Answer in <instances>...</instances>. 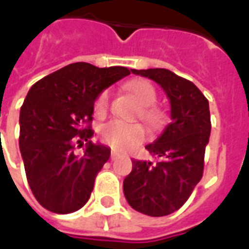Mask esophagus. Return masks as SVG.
Returning a JSON list of instances; mask_svg holds the SVG:
<instances>
[{
    "instance_id": "34e87169",
    "label": "esophagus",
    "mask_w": 249,
    "mask_h": 249,
    "mask_svg": "<svg viewBox=\"0 0 249 249\" xmlns=\"http://www.w3.org/2000/svg\"><path fill=\"white\" fill-rule=\"evenodd\" d=\"M117 160V153L116 152H112L110 153V161H116Z\"/></svg>"
}]
</instances>
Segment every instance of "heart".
Instances as JSON below:
<instances>
[{"instance_id": "heart-1", "label": "heart", "mask_w": 249, "mask_h": 249, "mask_svg": "<svg viewBox=\"0 0 249 249\" xmlns=\"http://www.w3.org/2000/svg\"><path fill=\"white\" fill-rule=\"evenodd\" d=\"M126 89L140 104L136 116L148 126L151 132L161 129L165 124L167 116L165 112L155 104L157 100L155 87L146 80L136 78L126 85ZM108 108L109 92L103 90L94 100L93 110L98 117H103L108 112ZM98 136L105 145L110 146L114 151L126 152L136 148L145 140L146 133L144 126L139 123H124L120 120H112L101 125Z\"/></svg>"}]
</instances>
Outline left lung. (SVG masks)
<instances>
[{
  "instance_id": "1",
  "label": "left lung",
  "mask_w": 249,
  "mask_h": 249,
  "mask_svg": "<svg viewBox=\"0 0 249 249\" xmlns=\"http://www.w3.org/2000/svg\"><path fill=\"white\" fill-rule=\"evenodd\" d=\"M132 73L161 85L171 100V123L155 144L145 146L156 161L133 160L124 195L141 213L167 216L183 207L203 178L211 135L209 104L192 81L168 69H132Z\"/></svg>"
}]
</instances>
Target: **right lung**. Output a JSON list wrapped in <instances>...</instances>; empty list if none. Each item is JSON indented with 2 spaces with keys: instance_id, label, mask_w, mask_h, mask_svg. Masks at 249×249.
Here are the masks:
<instances>
[{
  "instance_id": "add662e5",
  "label": "right lung",
  "mask_w": 249,
  "mask_h": 249,
  "mask_svg": "<svg viewBox=\"0 0 249 249\" xmlns=\"http://www.w3.org/2000/svg\"><path fill=\"white\" fill-rule=\"evenodd\" d=\"M125 66L74 62L30 88L19 112V149L37 201L54 213H71L90 197L110 149L92 144L93 104L105 88L128 76ZM88 144L82 157L75 145Z\"/></svg>"
}]
</instances>
